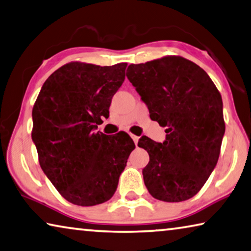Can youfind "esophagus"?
<instances>
[{
  "label": "esophagus",
  "instance_id": "esophagus-1",
  "mask_svg": "<svg viewBox=\"0 0 251 251\" xmlns=\"http://www.w3.org/2000/svg\"><path fill=\"white\" fill-rule=\"evenodd\" d=\"M130 137L133 138V141H134V143H135V145H137V143H138V140H140V137L138 136H136V135H130Z\"/></svg>",
  "mask_w": 251,
  "mask_h": 251
}]
</instances>
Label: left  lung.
<instances>
[{
    "instance_id": "8db88e82",
    "label": "left lung",
    "mask_w": 251,
    "mask_h": 251,
    "mask_svg": "<svg viewBox=\"0 0 251 251\" xmlns=\"http://www.w3.org/2000/svg\"><path fill=\"white\" fill-rule=\"evenodd\" d=\"M126 75L151 118L166 127L163 143L138 142L150 155L143 169L146 188L157 200H188L217 165L226 129L221 95L203 69L176 55L130 65Z\"/></svg>"
}]
</instances>
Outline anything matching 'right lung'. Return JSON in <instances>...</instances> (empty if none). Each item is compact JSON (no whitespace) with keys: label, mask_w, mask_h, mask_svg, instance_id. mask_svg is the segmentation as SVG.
<instances>
[{"label":"right lung","mask_w":251,"mask_h":251,"mask_svg":"<svg viewBox=\"0 0 251 251\" xmlns=\"http://www.w3.org/2000/svg\"><path fill=\"white\" fill-rule=\"evenodd\" d=\"M127 63L100 67L70 62L43 83L32 109V141L40 166L71 203L91 206L114 196L135 149L128 134L96 132L109 116L111 98L125 79Z\"/></svg>","instance_id":"add662e5"}]
</instances>
